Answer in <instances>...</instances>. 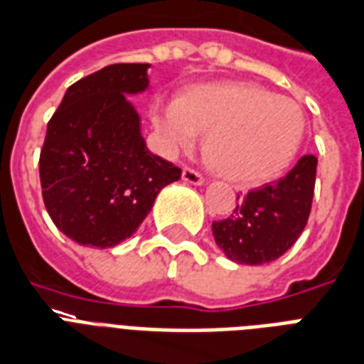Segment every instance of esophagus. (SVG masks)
<instances>
[{
  "label": "esophagus",
  "mask_w": 364,
  "mask_h": 364,
  "mask_svg": "<svg viewBox=\"0 0 364 364\" xmlns=\"http://www.w3.org/2000/svg\"><path fill=\"white\" fill-rule=\"evenodd\" d=\"M182 180L193 186H201L205 182L203 174L198 171H193V168H190V166H186L184 171H182Z\"/></svg>",
  "instance_id": "obj_1"
}]
</instances>
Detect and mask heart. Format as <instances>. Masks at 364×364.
<instances>
[{
  "instance_id": "heart-1",
  "label": "heart",
  "mask_w": 364,
  "mask_h": 364,
  "mask_svg": "<svg viewBox=\"0 0 364 364\" xmlns=\"http://www.w3.org/2000/svg\"><path fill=\"white\" fill-rule=\"evenodd\" d=\"M151 120L168 155L193 149L199 132L209 130L207 161L237 184L280 174L296 157L305 127L297 101L247 82L207 84L180 100L155 101Z\"/></svg>"
}]
</instances>
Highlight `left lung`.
<instances>
[{"instance_id": "1", "label": "left lung", "mask_w": 364, "mask_h": 364, "mask_svg": "<svg viewBox=\"0 0 364 364\" xmlns=\"http://www.w3.org/2000/svg\"><path fill=\"white\" fill-rule=\"evenodd\" d=\"M316 163L315 155H303L284 178L237 196L230 217L213 223L224 255L240 264H263L296 244L311 213Z\"/></svg>"}]
</instances>
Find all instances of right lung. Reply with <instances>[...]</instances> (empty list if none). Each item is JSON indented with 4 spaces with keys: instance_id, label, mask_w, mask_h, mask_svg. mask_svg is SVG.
<instances>
[{
    "instance_id": "right-lung-1",
    "label": "right lung",
    "mask_w": 364,
    "mask_h": 364,
    "mask_svg": "<svg viewBox=\"0 0 364 364\" xmlns=\"http://www.w3.org/2000/svg\"><path fill=\"white\" fill-rule=\"evenodd\" d=\"M147 63H119L68 86L48 122L40 182L57 228L88 247H114L138 230L157 193L180 178L153 155L127 100L149 86Z\"/></svg>"
}]
</instances>
